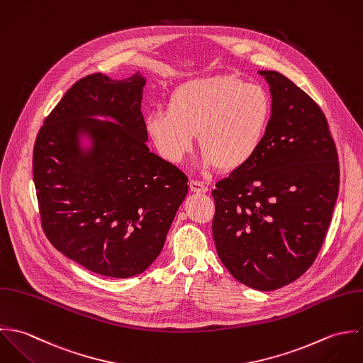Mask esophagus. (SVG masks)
Instances as JSON below:
<instances>
[{"mask_svg":"<svg viewBox=\"0 0 363 363\" xmlns=\"http://www.w3.org/2000/svg\"><path fill=\"white\" fill-rule=\"evenodd\" d=\"M189 188H191L192 192H196V194H206L208 192V186L203 182L195 181V179H192L189 182Z\"/></svg>","mask_w":363,"mask_h":363,"instance_id":"obj_1","label":"esophagus"}]
</instances>
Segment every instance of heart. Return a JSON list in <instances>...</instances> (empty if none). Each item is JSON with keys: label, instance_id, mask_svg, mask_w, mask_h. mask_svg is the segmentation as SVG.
I'll list each match as a JSON object with an SVG mask.
<instances>
[{"label": "heart", "instance_id": "heart-1", "mask_svg": "<svg viewBox=\"0 0 363 363\" xmlns=\"http://www.w3.org/2000/svg\"><path fill=\"white\" fill-rule=\"evenodd\" d=\"M271 119V98L262 86L218 74L179 84L167 111L145 116V133L169 162H181L192 151L198 133L203 165L233 172L257 157Z\"/></svg>", "mask_w": 363, "mask_h": 363}]
</instances>
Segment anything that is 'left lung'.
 Listing matches in <instances>:
<instances>
[{
    "mask_svg": "<svg viewBox=\"0 0 363 363\" xmlns=\"http://www.w3.org/2000/svg\"><path fill=\"white\" fill-rule=\"evenodd\" d=\"M258 73L271 89V125L257 157L212 191V230L227 271L268 291L314 262L337 202L340 164L320 106L284 74Z\"/></svg>",
    "mask_w": 363,
    "mask_h": 363,
    "instance_id": "8db88e82",
    "label": "left lung"
}]
</instances>
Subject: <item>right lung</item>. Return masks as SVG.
<instances>
[{
  "label": "right lung",
  "mask_w": 363,
  "mask_h": 363,
  "mask_svg": "<svg viewBox=\"0 0 363 363\" xmlns=\"http://www.w3.org/2000/svg\"><path fill=\"white\" fill-rule=\"evenodd\" d=\"M145 84L139 72L119 81L102 73L78 79L33 147L46 237L67 258L109 278L145 272L188 194V177L145 145ZM82 135L91 139L89 149Z\"/></svg>",
  "instance_id": "1"
}]
</instances>
